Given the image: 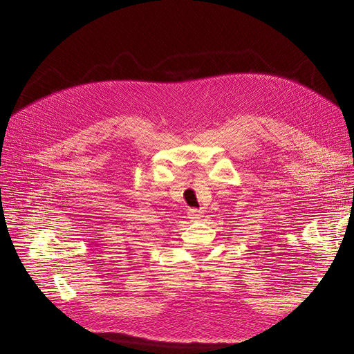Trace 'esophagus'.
<instances>
[{"label": "esophagus", "mask_w": 354, "mask_h": 354, "mask_svg": "<svg viewBox=\"0 0 354 354\" xmlns=\"http://www.w3.org/2000/svg\"><path fill=\"white\" fill-rule=\"evenodd\" d=\"M202 214H203L202 209H189L187 217H189L190 221H196V220H199L202 217Z\"/></svg>", "instance_id": "obj_1"}]
</instances>
